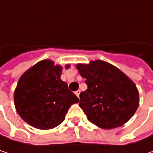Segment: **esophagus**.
Instances as JSON below:
<instances>
[{
    "label": "esophagus",
    "instance_id": "obj_1",
    "mask_svg": "<svg viewBox=\"0 0 153 153\" xmlns=\"http://www.w3.org/2000/svg\"><path fill=\"white\" fill-rule=\"evenodd\" d=\"M76 97H79V95H80V91H76Z\"/></svg>",
    "mask_w": 153,
    "mask_h": 153
}]
</instances>
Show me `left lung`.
<instances>
[{
    "label": "left lung",
    "mask_w": 153,
    "mask_h": 153,
    "mask_svg": "<svg viewBox=\"0 0 153 153\" xmlns=\"http://www.w3.org/2000/svg\"><path fill=\"white\" fill-rule=\"evenodd\" d=\"M76 69L88 86L80 93L79 106L90 122L111 130L131 119L139 105L138 91L131 78L102 60L77 63Z\"/></svg>",
    "instance_id": "left-lung-1"
}]
</instances>
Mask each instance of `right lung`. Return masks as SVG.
<instances>
[{
  "mask_svg": "<svg viewBox=\"0 0 153 153\" xmlns=\"http://www.w3.org/2000/svg\"><path fill=\"white\" fill-rule=\"evenodd\" d=\"M65 65V69L70 68ZM62 67L53 61L38 62L20 77L14 93L17 113L29 126L53 129L64 120L72 104L79 102L68 84L62 81Z\"/></svg>",
  "mask_w": 153,
  "mask_h": 153,
  "instance_id": "obj_1",
  "label": "right lung"
}]
</instances>
